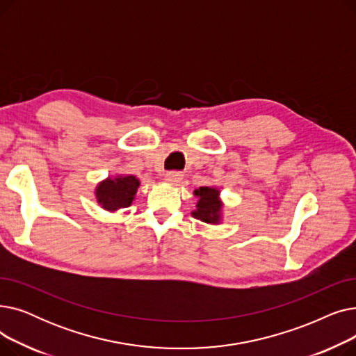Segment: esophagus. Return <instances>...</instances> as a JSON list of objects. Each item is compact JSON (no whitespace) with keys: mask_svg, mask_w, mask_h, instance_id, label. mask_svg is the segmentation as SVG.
I'll list each match as a JSON object with an SVG mask.
<instances>
[{"mask_svg":"<svg viewBox=\"0 0 356 356\" xmlns=\"http://www.w3.org/2000/svg\"><path fill=\"white\" fill-rule=\"evenodd\" d=\"M183 179V173L181 172H177V170H172V172H167L165 173V180L168 183H179L180 180Z\"/></svg>","mask_w":356,"mask_h":356,"instance_id":"34e87169","label":"esophagus"}]
</instances>
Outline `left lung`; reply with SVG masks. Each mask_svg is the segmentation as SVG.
Listing matches in <instances>:
<instances>
[{"label":"left lung","mask_w":356,"mask_h":356,"mask_svg":"<svg viewBox=\"0 0 356 356\" xmlns=\"http://www.w3.org/2000/svg\"><path fill=\"white\" fill-rule=\"evenodd\" d=\"M195 195L199 197L197 211L192 212L196 219H200L208 223H216L219 220L220 202L218 200V189L212 188H199L195 191Z\"/></svg>","instance_id":"obj_1"}]
</instances>
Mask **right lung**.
Here are the masks:
<instances>
[{"label": "right lung", "instance_id": "obj_1", "mask_svg": "<svg viewBox=\"0 0 356 356\" xmlns=\"http://www.w3.org/2000/svg\"><path fill=\"white\" fill-rule=\"evenodd\" d=\"M140 181L136 176H125L117 179H108L102 181L97 189V199L102 208L108 211H117L128 208L134 200Z\"/></svg>", "mask_w": 356, "mask_h": 356}]
</instances>
